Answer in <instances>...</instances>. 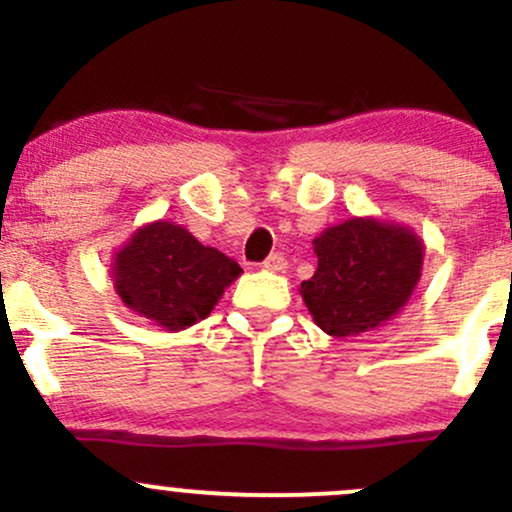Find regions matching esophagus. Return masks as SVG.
Masks as SVG:
<instances>
[{
	"mask_svg": "<svg viewBox=\"0 0 512 512\" xmlns=\"http://www.w3.org/2000/svg\"><path fill=\"white\" fill-rule=\"evenodd\" d=\"M262 267L267 269V272H284V269H286V257L281 255V252H274V255H269L267 260L262 262Z\"/></svg>",
	"mask_w": 512,
	"mask_h": 512,
	"instance_id": "esophagus-1",
	"label": "esophagus"
}]
</instances>
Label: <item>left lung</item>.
Returning a JSON list of instances; mask_svg holds the SVG:
<instances>
[{
  "label": "left lung",
  "instance_id": "obj_1",
  "mask_svg": "<svg viewBox=\"0 0 512 512\" xmlns=\"http://www.w3.org/2000/svg\"><path fill=\"white\" fill-rule=\"evenodd\" d=\"M317 269L301 284L315 325L356 337L395 317L421 279L424 243L407 226L349 219L313 240Z\"/></svg>",
  "mask_w": 512,
  "mask_h": 512
}]
</instances>
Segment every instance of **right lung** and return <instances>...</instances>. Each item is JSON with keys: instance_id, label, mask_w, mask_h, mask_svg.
<instances>
[{"instance_id": "obj_1", "label": "right lung", "mask_w": 512, "mask_h": 512, "mask_svg": "<svg viewBox=\"0 0 512 512\" xmlns=\"http://www.w3.org/2000/svg\"><path fill=\"white\" fill-rule=\"evenodd\" d=\"M240 272L236 260L202 245L182 226L154 221L117 250L110 274L129 310L178 332L204 320Z\"/></svg>"}]
</instances>
